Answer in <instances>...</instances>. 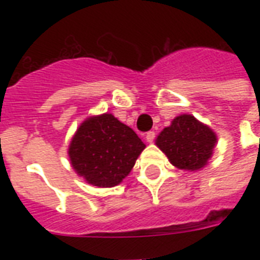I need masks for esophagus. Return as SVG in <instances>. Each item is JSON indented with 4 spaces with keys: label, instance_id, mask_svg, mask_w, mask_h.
Wrapping results in <instances>:
<instances>
[{
    "label": "esophagus",
    "instance_id": "esophagus-1",
    "mask_svg": "<svg viewBox=\"0 0 260 260\" xmlns=\"http://www.w3.org/2000/svg\"><path fill=\"white\" fill-rule=\"evenodd\" d=\"M155 139V132L154 131H150V132H147L146 134V140L147 143H152Z\"/></svg>",
    "mask_w": 260,
    "mask_h": 260
}]
</instances>
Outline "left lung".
<instances>
[{
    "label": "left lung",
    "instance_id": "1",
    "mask_svg": "<svg viewBox=\"0 0 260 260\" xmlns=\"http://www.w3.org/2000/svg\"><path fill=\"white\" fill-rule=\"evenodd\" d=\"M158 148L174 167L200 171L209 163L217 144V135L209 125L191 116L181 114L158 135Z\"/></svg>",
    "mask_w": 260,
    "mask_h": 260
}]
</instances>
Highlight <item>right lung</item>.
<instances>
[{
	"mask_svg": "<svg viewBox=\"0 0 260 260\" xmlns=\"http://www.w3.org/2000/svg\"><path fill=\"white\" fill-rule=\"evenodd\" d=\"M144 148L132 128L113 114L102 113L81 122L67 154L71 167L86 183L113 187L131 173Z\"/></svg>",
	"mask_w": 260,
	"mask_h": 260,
	"instance_id": "obj_1",
	"label": "right lung"
}]
</instances>
